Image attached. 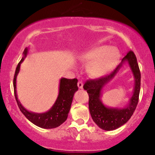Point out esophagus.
<instances>
[{
  "mask_svg": "<svg viewBox=\"0 0 155 155\" xmlns=\"http://www.w3.org/2000/svg\"><path fill=\"white\" fill-rule=\"evenodd\" d=\"M77 85H78V87H79V88L82 89V87H83V83H82V82H81V81H79V82H78V83H77Z\"/></svg>",
  "mask_w": 155,
  "mask_h": 155,
  "instance_id": "esophagus-1",
  "label": "esophagus"
}]
</instances>
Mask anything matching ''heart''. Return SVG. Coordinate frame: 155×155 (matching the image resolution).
<instances>
[{"instance_id":"b5f03b06","label":"heart","mask_w":155,"mask_h":155,"mask_svg":"<svg viewBox=\"0 0 155 155\" xmlns=\"http://www.w3.org/2000/svg\"><path fill=\"white\" fill-rule=\"evenodd\" d=\"M80 60L88 64L87 72L91 76L102 77L116 68L120 60V53L115 48L102 45L83 53Z\"/></svg>"}]
</instances>
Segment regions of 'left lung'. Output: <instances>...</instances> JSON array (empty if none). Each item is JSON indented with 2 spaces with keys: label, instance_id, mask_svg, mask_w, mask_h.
Returning <instances> with one entry per match:
<instances>
[{
  "label": "left lung",
  "instance_id": "left-lung-1",
  "mask_svg": "<svg viewBox=\"0 0 155 155\" xmlns=\"http://www.w3.org/2000/svg\"><path fill=\"white\" fill-rule=\"evenodd\" d=\"M128 62L135 78V87L133 97L129 104L124 108H110L105 107L101 100V93L103 87L113 79L120 68ZM140 71L137 58L132 51H129L122 60L121 63L108 76L96 79H90L84 83L83 88L89 96V110L93 120L100 128L112 131L120 128L128 121L136 109L139 100L140 90Z\"/></svg>",
  "mask_w": 155,
  "mask_h": 155
}]
</instances>
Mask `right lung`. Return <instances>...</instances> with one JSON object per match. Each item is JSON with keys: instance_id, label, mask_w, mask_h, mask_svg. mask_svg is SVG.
<instances>
[{"instance_id": "add662e5", "label": "right lung", "mask_w": 155, "mask_h": 155, "mask_svg": "<svg viewBox=\"0 0 155 155\" xmlns=\"http://www.w3.org/2000/svg\"><path fill=\"white\" fill-rule=\"evenodd\" d=\"M28 53V48L24 50V56L18 64L15 73L14 79H13V86H14V93L15 99L17 101L18 105L20 108L21 111L29 120L37 126L42 128H54L58 127L62 124L67 120L70 110H71V104L73 96L76 91H78L77 79H68L65 78H61L59 83V91L54 105L52 106L50 110L45 113H34L29 111L21 105L19 102L16 92V78L20 71L21 64L24 60V58Z\"/></svg>"}]
</instances>
